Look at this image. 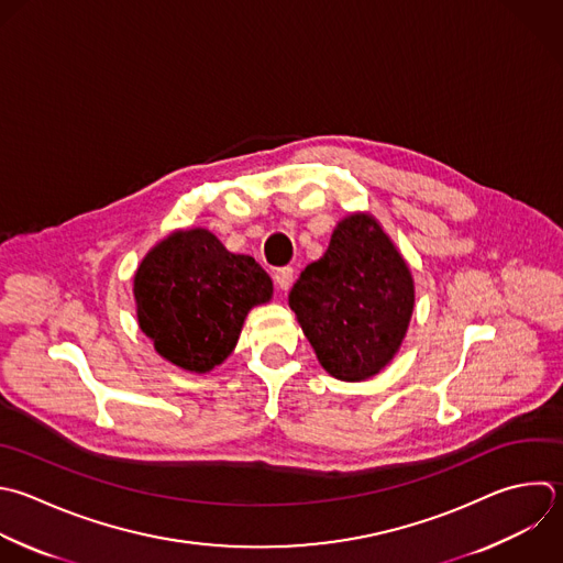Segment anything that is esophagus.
Segmentation results:
<instances>
[{"label": "esophagus", "instance_id": "34e87169", "mask_svg": "<svg viewBox=\"0 0 563 563\" xmlns=\"http://www.w3.org/2000/svg\"><path fill=\"white\" fill-rule=\"evenodd\" d=\"M292 277H295L292 266H282V268H277V271L273 273V279H275V284H277L282 290H288V288H290Z\"/></svg>", "mask_w": 563, "mask_h": 563}]
</instances>
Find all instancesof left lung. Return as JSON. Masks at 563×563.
<instances>
[{
  "instance_id": "1",
  "label": "left lung",
  "mask_w": 563,
  "mask_h": 563,
  "mask_svg": "<svg viewBox=\"0 0 563 563\" xmlns=\"http://www.w3.org/2000/svg\"><path fill=\"white\" fill-rule=\"evenodd\" d=\"M288 303L323 369L339 380H365L400 347L413 282L374 218L350 216L325 255L301 271Z\"/></svg>"
}]
</instances>
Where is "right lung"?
Wrapping results in <instances>:
<instances>
[{
	"label": "right lung",
	"mask_w": 563,
	"mask_h": 563,
	"mask_svg": "<svg viewBox=\"0 0 563 563\" xmlns=\"http://www.w3.org/2000/svg\"><path fill=\"white\" fill-rule=\"evenodd\" d=\"M271 295L273 282L253 257L202 229L163 240L134 277L141 330L167 361L200 374L233 352L246 312Z\"/></svg>",
	"instance_id": "1"
}]
</instances>
